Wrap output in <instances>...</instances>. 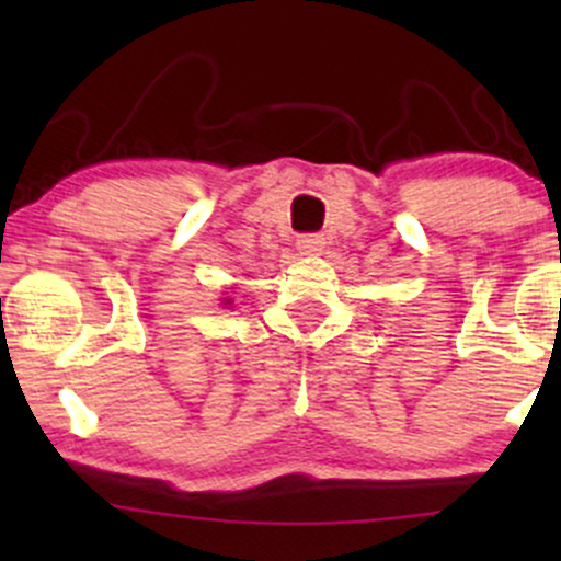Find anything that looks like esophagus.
<instances>
[{
	"label": "esophagus",
	"instance_id": "esophagus-1",
	"mask_svg": "<svg viewBox=\"0 0 561 561\" xmlns=\"http://www.w3.org/2000/svg\"><path fill=\"white\" fill-rule=\"evenodd\" d=\"M321 248H324V237L321 234H302L298 240V250L302 255L321 253Z\"/></svg>",
	"mask_w": 561,
	"mask_h": 561
}]
</instances>
